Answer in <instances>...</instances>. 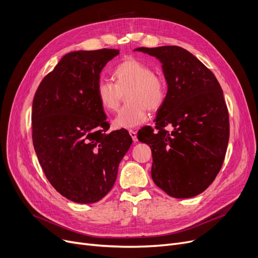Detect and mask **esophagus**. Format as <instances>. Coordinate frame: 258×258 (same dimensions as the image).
<instances>
[{
	"mask_svg": "<svg viewBox=\"0 0 258 258\" xmlns=\"http://www.w3.org/2000/svg\"><path fill=\"white\" fill-rule=\"evenodd\" d=\"M128 133H130V135H131L132 139H133L135 142L138 141V139H137V133H136V132L133 131V130H130V131H128Z\"/></svg>",
	"mask_w": 258,
	"mask_h": 258,
	"instance_id": "34e87169",
	"label": "esophagus"
}]
</instances>
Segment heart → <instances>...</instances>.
Listing matches in <instances>:
<instances>
[{
    "instance_id": "heart-1",
    "label": "heart",
    "mask_w": 258,
    "mask_h": 258,
    "mask_svg": "<svg viewBox=\"0 0 258 258\" xmlns=\"http://www.w3.org/2000/svg\"><path fill=\"white\" fill-rule=\"evenodd\" d=\"M115 84L100 80L96 86V96L103 110L116 112L125 95L127 103L113 121L117 130L135 128L147 120V108L157 111L166 98L167 87L164 79L154 74L150 66L137 59L120 62L113 71Z\"/></svg>"
}]
</instances>
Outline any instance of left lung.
I'll use <instances>...</instances> for the list:
<instances>
[{
	"instance_id": "8db88e82",
	"label": "left lung",
	"mask_w": 258,
	"mask_h": 258,
	"mask_svg": "<svg viewBox=\"0 0 258 258\" xmlns=\"http://www.w3.org/2000/svg\"><path fill=\"white\" fill-rule=\"evenodd\" d=\"M158 58L167 83L156 130H140L150 145L152 178L168 196L192 198L209 187L222 168L229 141V114L218 79L194 54L178 46L137 48ZM173 126L168 132L165 127Z\"/></svg>"
}]
</instances>
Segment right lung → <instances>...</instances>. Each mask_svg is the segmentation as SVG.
Returning <instances> with one entry per match:
<instances>
[{"label": "right lung", "mask_w": 258, "mask_h": 258, "mask_svg": "<svg viewBox=\"0 0 258 258\" xmlns=\"http://www.w3.org/2000/svg\"><path fill=\"white\" fill-rule=\"evenodd\" d=\"M119 50L66 54L39 84L32 103V141L46 178L80 204L100 201L114 186L133 142L126 130L107 132L96 96L100 72Z\"/></svg>", "instance_id": "add662e5"}]
</instances>
